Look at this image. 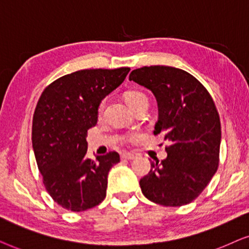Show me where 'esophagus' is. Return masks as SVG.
Here are the masks:
<instances>
[{
  "mask_svg": "<svg viewBox=\"0 0 249 249\" xmlns=\"http://www.w3.org/2000/svg\"><path fill=\"white\" fill-rule=\"evenodd\" d=\"M122 159H127V160H133L135 158L134 154H130V152H125V154H122Z\"/></svg>",
  "mask_w": 249,
  "mask_h": 249,
  "instance_id": "esophagus-1",
  "label": "esophagus"
}]
</instances>
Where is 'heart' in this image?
<instances>
[{
	"label": "heart",
	"mask_w": 249,
	"mask_h": 249,
	"mask_svg": "<svg viewBox=\"0 0 249 249\" xmlns=\"http://www.w3.org/2000/svg\"><path fill=\"white\" fill-rule=\"evenodd\" d=\"M125 101H126V104L130 106V108L132 109V110H135V109L141 107V106L149 105L148 97L143 93V92H140V91L126 92V94H125ZM104 107H105V101H101L100 105H99V107H98L99 114H101L102 110H104ZM135 139H138V134L133 133V134L127 135L124 140L125 141H134Z\"/></svg>",
	"instance_id": "1"
}]
</instances>
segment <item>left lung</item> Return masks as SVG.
<instances>
[{"label":"left lung","instance_id":"8db88e82","mask_svg":"<svg viewBox=\"0 0 249 249\" xmlns=\"http://www.w3.org/2000/svg\"><path fill=\"white\" fill-rule=\"evenodd\" d=\"M130 81L154 93L158 105L155 135L164 134L167 157L151 161L140 180L142 194L163 206H183L203 192L218 167L221 122L206 88L182 69L150 66L134 69Z\"/></svg>","mask_w":249,"mask_h":249}]
</instances>
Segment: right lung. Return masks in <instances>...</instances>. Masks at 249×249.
Segmentation results:
<instances>
[{"instance_id": "1", "label": "right lung", "mask_w": 249, "mask_h": 249, "mask_svg": "<svg viewBox=\"0 0 249 249\" xmlns=\"http://www.w3.org/2000/svg\"><path fill=\"white\" fill-rule=\"evenodd\" d=\"M131 69H83L45 88L33 116L32 142L43 184L52 199L71 212L97 206L106 198L108 173L119 163L109 151L86 157L89 128L98 122L102 99L124 82Z\"/></svg>"}]
</instances>
